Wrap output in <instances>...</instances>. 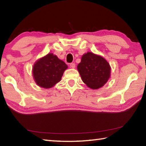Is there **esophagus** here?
<instances>
[{"label": "esophagus", "instance_id": "obj_1", "mask_svg": "<svg viewBox=\"0 0 146 146\" xmlns=\"http://www.w3.org/2000/svg\"><path fill=\"white\" fill-rule=\"evenodd\" d=\"M70 66L71 68H75V63H71Z\"/></svg>", "mask_w": 146, "mask_h": 146}]
</instances>
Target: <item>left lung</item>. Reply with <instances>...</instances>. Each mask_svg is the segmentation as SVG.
Wrapping results in <instances>:
<instances>
[{"mask_svg": "<svg viewBox=\"0 0 146 146\" xmlns=\"http://www.w3.org/2000/svg\"><path fill=\"white\" fill-rule=\"evenodd\" d=\"M77 70L83 83L92 90L102 87L110 77L111 67L108 61L92 52H87L82 56Z\"/></svg>", "mask_w": 146, "mask_h": 146, "instance_id": "1", "label": "left lung"}]
</instances>
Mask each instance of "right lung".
<instances>
[{
  "label": "right lung",
  "instance_id": "1",
  "mask_svg": "<svg viewBox=\"0 0 146 146\" xmlns=\"http://www.w3.org/2000/svg\"><path fill=\"white\" fill-rule=\"evenodd\" d=\"M68 66L56 55L48 53L37 60L33 65V76L39 86L50 88L61 81Z\"/></svg>",
  "mask_w": 146,
  "mask_h": 146
}]
</instances>
